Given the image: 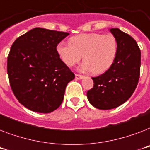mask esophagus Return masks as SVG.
<instances>
[{"label":"esophagus","instance_id":"34e87169","mask_svg":"<svg viewBox=\"0 0 150 150\" xmlns=\"http://www.w3.org/2000/svg\"><path fill=\"white\" fill-rule=\"evenodd\" d=\"M83 78H84V75L75 74V79H83Z\"/></svg>","mask_w":150,"mask_h":150}]
</instances>
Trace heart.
Masks as SVG:
<instances>
[{
	"mask_svg": "<svg viewBox=\"0 0 150 150\" xmlns=\"http://www.w3.org/2000/svg\"><path fill=\"white\" fill-rule=\"evenodd\" d=\"M57 54L69 68L85 61L80 66L82 71L101 74L109 69L117 53V41L112 34L82 33L70 38V43L61 41L56 47Z\"/></svg>",
	"mask_w": 150,
	"mask_h": 150,
	"instance_id": "b5f03b06",
	"label": "heart"
}]
</instances>
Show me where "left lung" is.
<instances>
[{
    "instance_id": "obj_1",
    "label": "left lung",
    "mask_w": 150,
    "mask_h": 150,
    "mask_svg": "<svg viewBox=\"0 0 150 150\" xmlns=\"http://www.w3.org/2000/svg\"><path fill=\"white\" fill-rule=\"evenodd\" d=\"M110 31L117 41V53L108 70L92 78L93 87L87 92V98L100 110L116 108L132 95L140 76L141 51L136 41L119 29Z\"/></svg>"
}]
</instances>
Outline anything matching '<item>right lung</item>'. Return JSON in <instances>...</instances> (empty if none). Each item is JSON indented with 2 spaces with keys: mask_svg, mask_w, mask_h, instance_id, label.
Here are the masks:
<instances>
[{
  "mask_svg": "<svg viewBox=\"0 0 150 150\" xmlns=\"http://www.w3.org/2000/svg\"><path fill=\"white\" fill-rule=\"evenodd\" d=\"M68 35L35 28L11 46L7 62L9 82L15 97L28 109L47 114L61 106L75 75L60 59L56 47Z\"/></svg>",
  "mask_w": 150,
  "mask_h": 150,
  "instance_id": "obj_1",
  "label": "right lung"
}]
</instances>
